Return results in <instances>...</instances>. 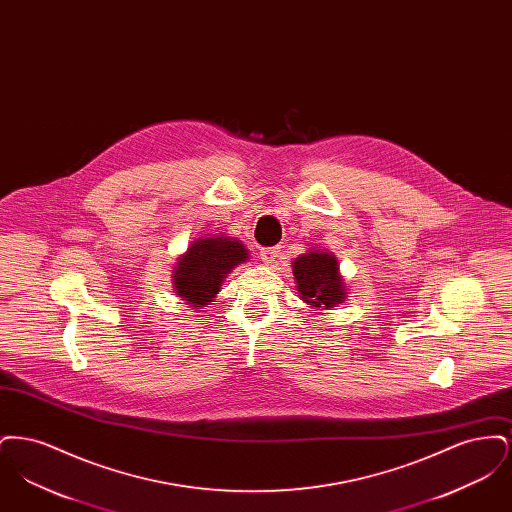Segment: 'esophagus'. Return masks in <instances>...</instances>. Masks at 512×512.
<instances>
[{"label":"esophagus","mask_w":512,"mask_h":512,"mask_svg":"<svg viewBox=\"0 0 512 512\" xmlns=\"http://www.w3.org/2000/svg\"><path fill=\"white\" fill-rule=\"evenodd\" d=\"M276 257H278V247H267V249H261V261H263L267 267H272V265H274Z\"/></svg>","instance_id":"obj_1"}]
</instances>
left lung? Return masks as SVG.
I'll return each instance as SVG.
<instances>
[{
  "instance_id": "8db88e82",
  "label": "left lung",
  "mask_w": 512,
  "mask_h": 512,
  "mask_svg": "<svg viewBox=\"0 0 512 512\" xmlns=\"http://www.w3.org/2000/svg\"><path fill=\"white\" fill-rule=\"evenodd\" d=\"M292 270L299 299L309 307L330 311L345 301L347 286L334 253L313 247L293 259Z\"/></svg>"
}]
</instances>
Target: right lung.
<instances>
[{"label":"right lung","instance_id":"add662e5","mask_svg":"<svg viewBox=\"0 0 512 512\" xmlns=\"http://www.w3.org/2000/svg\"><path fill=\"white\" fill-rule=\"evenodd\" d=\"M245 261H249V251L238 238L226 234L195 238L174 263V293L194 309L207 307L220 292L224 278Z\"/></svg>","mask_w":512,"mask_h":512}]
</instances>
